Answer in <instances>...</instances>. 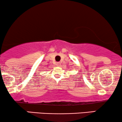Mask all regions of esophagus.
I'll use <instances>...</instances> for the list:
<instances>
[{"label": "esophagus", "instance_id": "obj_1", "mask_svg": "<svg viewBox=\"0 0 122 122\" xmlns=\"http://www.w3.org/2000/svg\"><path fill=\"white\" fill-rule=\"evenodd\" d=\"M61 63H60V62H58L57 63H56V66H59V67L60 66H61Z\"/></svg>", "mask_w": 122, "mask_h": 122}]
</instances>
